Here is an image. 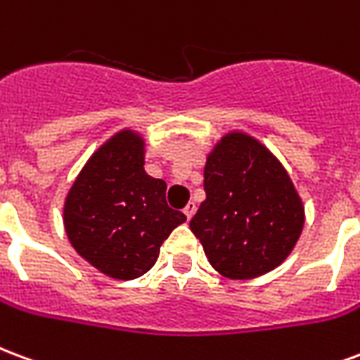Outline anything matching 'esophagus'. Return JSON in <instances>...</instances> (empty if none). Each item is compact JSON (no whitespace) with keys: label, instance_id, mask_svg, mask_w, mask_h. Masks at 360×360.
Instances as JSON below:
<instances>
[{"label":"esophagus","instance_id":"esophagus-1","mask_svg":"<svg viewBox=\"0 0 360 360\" xmlns=\"http://www.w3.org/2000/svg\"><path fill=\"white\" fill-rule=\"evenodd\" d=\"M185 216H187L188 219L193 218V216H195V212H196V202H193V200H191V202L187 204V206H185Z\"/></svg>","mask_w":360,"mask_h":360}]
</instances>
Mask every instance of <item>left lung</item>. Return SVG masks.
Listing matches in <instances>:
<instances>
[{
	"label": "left lung",
	"mask_w": 360,
	"mask_h": 360,
	"mask_svg": "<svg viewBox=\"0 0 360 360\" xmlns=\"http://www.w3.org/2000/svg\"><path fill=\"white\" fill-rule=\"evenodd\" d=\"M206 200L191 219L208 262L229 279H252L285 260L301 237L304 206L262 142L227 133L204 167Z\"/></svg>",
	"instance_id": "8db88e82"
}]
</instances>
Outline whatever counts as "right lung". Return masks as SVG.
<instances>
[{"label": "right lung", "instance_id": "right-lung-1", "mask_svg": "<svg viewBox=\"0 0 360 360\" xmlns=\"http://www.w3.org/2000/svg\"><path fill=\"white\" fill-rule=\"evenodd\" d=\"M165 181L144 172V139L123 129L90 156L69 188L63 226L73 249L113 279L156 264L162 243L187 216L165 202Z\"/></svg>", "mask_w": 360, "mask_h": 360}]
</instances>
